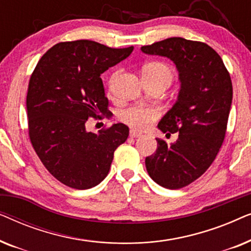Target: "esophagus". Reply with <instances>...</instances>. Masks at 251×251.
<instances>
[{
  "mask_svg": "<svg viewBox=\"0 0 251 251\" xmlns=\"http://www.w3.org/2000/svg\"><path fill=\"white\" fill-rule=\"evenodd\" d=\"M142 136V133L136 131V130H130V137H132V138H138V137Z\"/></svg>",
  "mask_w": 251,
  "mask_h": 251,
  "instance_id": "esophagus-1",
  "label": "esophagus"
}]
</instances>
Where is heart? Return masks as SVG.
Masks as SVG:
<instances>
[{
  "mask_svg": "<svg viewBox=\"0 0 251 251\" xmlns=\"http://www.w3.org/2000/svg\"><path fill=\"white\" fill-rule=\"evenodd\" d=\"M142 73L146 84H164L166 87L170 85L175 76L173 67L162 60H151L146 63L143 66ZM118 76L119 72L112 75L108 83L111 90ZM160 109L154 106L132 105L120 113V120L132 129L145 130L160 118Z\"/></svg>",
  "mask_w": 251,
  "mask_h": 251,
  "instance_id": "1",
  "label": "heart"
}]
</instances>
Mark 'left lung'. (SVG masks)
I'll return each instance as SVG.
<instances>
[{
	"mask_svg": "<svg viewBox=\"0 0 251 251\" xmlns=\"http://www.w3.org/2000/svg\"><path fill=\"white\" fill-rule=\"evenodd\" d=\"M142 51L170 58L179 72L176 104L157 126L169 136L178 132V139L168 144L156 138V151L145 159L155 183L178 190L201 177L223 145L233 97L231 76L221 56L199 41L169 37Z\"/></svg>",
	"mask_w": 251,
	"mask_h": 251,
	"instance_id": "left-lung-1",
	"label": "left lung"
}]
</instances>
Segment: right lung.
Wrapping results in <instances>:
<instances>
[{"label": "right lung", "instance_id": "right-lung-1", "mask_svg": "<svg viewBox=\"0 0 251 251\" xmlns=\"http://www.w3.org/2000/svg\"><path fill=\"white\" fill-rule=\"evenodd\" d=\"M132 50L90 40L60 42L41 57L30 75V143L47 170L68 187L88 190L104 180L115 150L128 138L123 123L94 133L85 130V122L109 112L100 75Z\"/></svg>", "mask_w": 251, "mask_h": 251}]
</instances>
